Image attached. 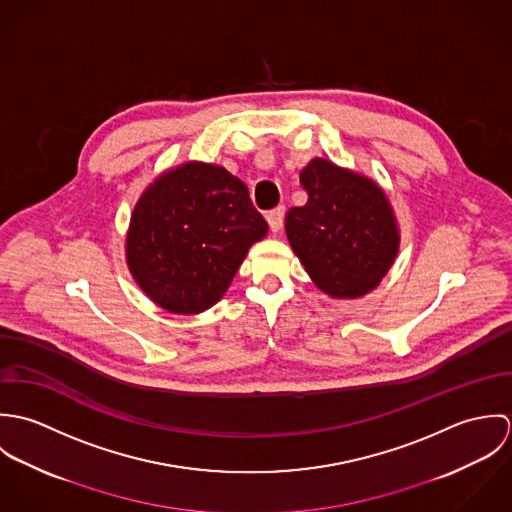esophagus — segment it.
<instances>
[{"label": "esophagus", "instance_id": "esophagus-1", "mask_svg": "<svg viewBox=\"0 0 512 512\" xmlns=\"http://www.w3.org/2000/svg\"><path fill=\"white\" fill-rule=\"evenodd\" d=\"M284 215H286V209H284V207H278V209H274V211H270V213L266 215V220H268V224H270V230H272L274 234L282 230V226H284Z\"/></svg>", "mask_w": 512, "mask_h": 512}]
</instances>
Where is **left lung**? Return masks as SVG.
I'll return each mask as SVG.
<instances>
[{
  "instance_id": "1",
  "label": "left lung",
  "mask_w": 512,
  "mask_h": 512,
  "mask_svg": "<svg viewBox=\"0 0 512 512\" xmlns=\"http://www.w3.org/2000/svg\"><path fill=\"white\" fill-rule=\"evenodd\" d=\"M307 203L286 215V236L311 282L333 299L372 292L400 250L384 189L359 171L315 157L299 173Z\"/></svg>"
}]
</instances>
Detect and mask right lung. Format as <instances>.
Segmentation results:
<instances>
[{
  "label": "right lung",
  "instance_id": "1",
  "mask_svg": "<svg viewBox=\"0 0 512 512\" xmlns=\"http://www.w3.org/2000/svg\"><path fill=\"white\" fill-rule=\"evenodd\" d=\"M268 222L248 187L222 165L185 161L140 195L126 232V264L147 297L175 315L213 307Z\"/></svg>",
  "mask_w": 512,
  "mask_h": 512
}]
</instances>
